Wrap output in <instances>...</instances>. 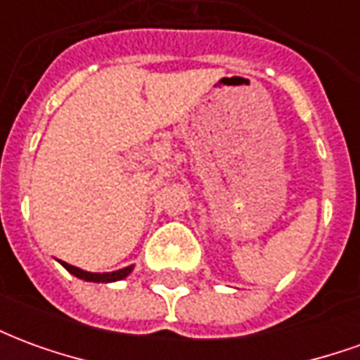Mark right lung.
Listing matches in <instances>:
<instances>
[{"label":"right lung","mask_w":360,"mask_h":360,"mask_svg":"<svg viewBox=\"0 0 360 360\" xmlns=\"http://www.w3.org/2000/svg\"><path fill=\"white\" fill-rule=\"evenodd\" d=\"M61 264L65 266L67 271H71L73 276L77 278L84 279V281H98V283H110V281H119V279L127 278L131 270H133V266H127V268H121L117 271H108V274H92V271H84L81 268H77V266L67 264V262H61Z\"/></svg>","instance_id":"add662e5"}]
</instances>
